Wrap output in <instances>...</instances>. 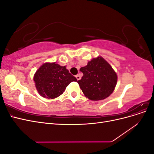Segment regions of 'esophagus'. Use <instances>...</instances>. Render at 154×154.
Returning <instances> with one entry per match:
<instances>
[{"mask_svg":"<svg viewBox=\"0 0 154 154\" xmlns=\"http://www.w3.org/2000/svg\"><path fill=\"white\" fill-rule=\"evenodd\" d=\"M76 79H77V80H80V78H81V77H80V76H79L78 74V75L76 76Z\"/></svg>","mask_w":154,"mask_h":154,"instance_id":"obj_1","label":"esophagus"}]
</instances>
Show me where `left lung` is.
Masks as SVG:
<instances>
[{"label": "left lung", "mask_w": 154, "mask_h": 154, "mask_svg": "<svg viewBox=\"0 0 154 154\" xmlns=\"http://www.w3.org/2000/svg\"><path fill=\"white\" fill-rule=\"evenodd\" d=\"M80 71L83 76L78 83L89 100H104L113 92L117 83V74L102 57L92 59Z\"/></svg>", "instance_id": "obj_1"}]
</instances>
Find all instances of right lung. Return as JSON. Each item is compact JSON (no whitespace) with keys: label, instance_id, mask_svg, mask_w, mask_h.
<instances>
[{"label":"right lung","instance_id":"right-lung-1","mask_svg":"<svg viewBox=\"0 0 154 154\" xmlns=\"http://www.w3.org/2000/svg\"><path fill=\"white\" fill-rule=\"evenodd\" d=\"M66 66L56 63H45L37 71L34 82L37 91L44 97L53 99L63 94L66 87L72 82H76Z\"/></svg>","mask_w":154,"mask_h":154}]
</instances>
